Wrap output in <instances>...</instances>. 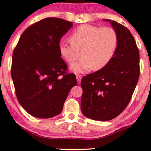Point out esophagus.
I'll use <instances>...</instances> for the list:
<instances>
[{"label":"esophagus","mask_w":151,"mask_h":151,"mask_svg":"<svg viewBox=\"0 0 151 151\" xmlns=\"http://www.w3.org/2000/svg\"><path fill=\"white\" fill-rule=\"evenodd\" d=\"M76 77H77V82L79 84V83H80V81H81V78H82V76L80 75V74H77V75H76Z\"/></svg>","instance_id":"1"}]
</instances>
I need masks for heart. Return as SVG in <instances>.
<instances>
[{
    "label": "heart",
    "mask_w": 151,
    "mask_h": 151,
    "mask_svg": "<svg viewBox=\"0 0 151 151\" xmlns=\"http://www.w3.org/2000/svg\"><path fill=\"white\" fill-rule=\"evenodd\" d=\"M70 40L71 42H60L59 52L70 65H73L80 54L81 60L72 67L75 72L104 68L114 58L119 45L118 35L114 28L91 25L79 26L70 36Z\"/></svg>",
    "instance_id": "b5f03b06"
}]
</instances>
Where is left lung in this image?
Returning <instances> with one entry per match:
<instances>
[{
  "mask_svg": "<svg viewBox=\"0 0 151 151\" xmlns=\"http://www.w3.org/2000/svg\"><path fill=\"white\" fill-rule=\"evenodd\" d=\"M110 21L119 37L112 60L104 68L84 76L81 81L83 93L81 112L93 120L114 119L131 101L140 75L139 50L127 27Z\"/></svg>",
  "mask_w": 151,
  "mask_h": 151,
  "instance_id": "1",
  "label": "left lung"
}]
</instances>
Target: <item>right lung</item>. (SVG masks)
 <instances>
[{
    "mask_svg": "<svg viewBox=\"0 0 151 151\" xmlns=\"http://www.w3.org/2000/svg\"><path fill=\"white\" fill-rule=\"evenodd\" d=\"M72 25L61 18L42 19L22 32L13 50L15 94L32 116L48 119L60 114L70 89L77 84L59 52L60 39Z\"/></svg>",
    "mask_w": 151,
    "mask_h": 151,
    "instance_id": "right-lung-1",
    "label": "right lung"
}]
</instances>
